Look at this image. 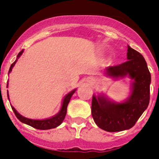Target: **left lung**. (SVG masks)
<instances>
[{
    "instance_id": "left-lung-1",
    "label": "left lung",
    "mask_w": 159,
    "mask_h": 159,
    "mask_svg": "<svg viewBox=\"0 0 159 159\" xmlns=\"http://www.w3.org/2000/svg\"><path fill=\"white\" fill-rule=\"evenodd\" d=\"M127 59L122 64L108 67L105 74L114 79L125 77L132 79L128 98L122 102H116L104 94L92 97V115L95 123L108 132L132 128L149 103L151 75L145 59L129 45Z\"/></svg>"
}]
</instances>
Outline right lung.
<instances>
[{
    "mask_svg": "<svg viewBox=\"0 0 159 159\" xmlns=\"http://www.w3.org/2000/svg\"><path fill=\"white\" fill-rule=\"evenodd\" d=\"M24 50H21L20 53L17 55V58L15 62L11 64L10 69H9V73L12 71V68L15 66V64L17 62L18 58L21 56V54L23 53ZM76 90L74 89L71 91L69 93H67L66 96L64 97V98L62 99V106H61V109L60 111H58V113L56 114L55 116H52L50 118L48 119H43V120H33V119H29L26 118L25 116H21L20 114L18 113V111H16V109L14 108L13 106H11V108L13 110L14 113L16 115V116L18 118V120L20 121H21L22 123L26 124L30 126H32L34 128L38 129H53L57 127L58 125H60L62 123V121L64 120L65 116H66V114H67V105L69 103L70 99L71 97H72V95L74 94V92H76ZM7 97H8L9 99V93L7 92Z\"/></svg>",
    "mask_w": 159,
    "mask_h": 159,
    "instance_id": "add662e5",
    "label": "right lung"
}]
</instances>
